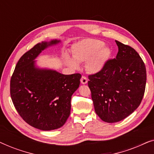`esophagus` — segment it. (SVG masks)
Wrapping results in <instances>:
<instances>
[{
  "label": "esophagus",
  "instance_id": "obj_1",
  "mask_svg": "<svg viewBox=\"0 0 154 154\" xmlns=\"http://www.w3.org/2000/svg\"><path fill=\"white\" fill-rule=\"evenodd\" d=\"M81 82L82 84H86L88 83V79L85 76H82L81 79Z\"/></svg>",
  "mask_w": 154,
  "mask_h": 154
}]
</instances>
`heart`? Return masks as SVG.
I'll return each instance as SVG.
<instances>
[{
	"mask_svg": "<svg viewBox=\"0 0 154 154\" xmlns=\"http://www.w3.org/2000/svg\"><path fill=\"white\" fill-rule=\"evenodd\" d=\"M100 40L88 38L78 43L73 49V58L65 57L66 64L71 68H80V63L87 62L88 70L91 73H97L102 70L111 54L110 49L104 46Z\"/></svg>",
	"mask_w": 154,
	"mask_h": 154,
	"instance_id": "1",
	"label": "heart"
}]
</instances>
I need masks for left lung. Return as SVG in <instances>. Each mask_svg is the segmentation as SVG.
<instances>
[{"mask_svg": "<svg viewBox=\"0 0 154 154\" xmlns=\"http://www.w3.org/2000/svg\"><path fill=\"white\" fill-rule=\"evenodd\" d=\"M119 52L102 70L88 76L94 111L103 121L116 123L136 110L146 82L144 63L129 45L116 41Z\"/></svg>", "mask_w": 154, "mask_h": 154, "instance_id": "left-lung-1", "label": "left lung"}]
</instances>
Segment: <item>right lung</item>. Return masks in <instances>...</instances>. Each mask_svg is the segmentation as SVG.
I'll list each match as a JSON object with an SVG mask.
<instances>
[{"mask_svg": "<svg viewBox=\"0 0 154 154\" xmlns=\"http://www.w3.org/2000/svg\"><path fill=\"white\" fill-rule=\"evenodd\" d=\"M60 43H38L21 57L10 80V95L17 111L29 125L52 130L64 125L71 112V96L79 87L81 75H64L39 68L35 59L46 48Z\"/></svg>", "mask_w": 154, "mask_h": 154, "instance_id": "add662e5", "label": "right lung"}]
</instances>
